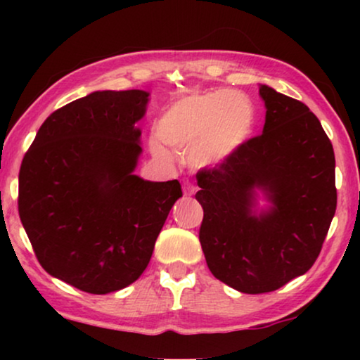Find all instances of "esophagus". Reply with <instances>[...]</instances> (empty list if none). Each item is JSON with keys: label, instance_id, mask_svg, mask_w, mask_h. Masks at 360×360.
Masks as SVG:
<instances>
[{"label": "esophagus", "instance_id": "34e87169", "mask_svg": "<svg viewBox=\"0 0 360 360\" xmlns=\"http://www.w3.org/2000/svg\"><path fill=\"white\" fill-rule=\"evenodd\" d=\"M195 191H196L195 186L191 185L190 181H185V184H184V195H185V196H191V195L195 193Z\"/></svg>", "mask_w": 360, "mask_h": 360}]
</instances>
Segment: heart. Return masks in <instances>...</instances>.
I'll use <instances>...</instances> for the list:
<instances>
[{
    "label": "heart",
    "mask_w": 360,
    "mask_h": 360,
    "mask_svg": "<svg viewBox=\"0 0 360 360\" xmlns=\"http://www.w3.org/2000/svg\"><path fill=\"white\" fill-rule=\"evenodd\" d=\"M257 122L254 103L234 90L191 93L167 108L157 124V136L176 150L190 152L198 169L224 164L250 139ZM157 155H165L152 142Z\"/></svg>",
    "instance_id": "obj_1"
}]
</instances>
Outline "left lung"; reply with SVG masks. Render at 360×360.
<instances>
[{
    "label": "left lung",
    "mask_w": 360,
    "mask_h": 360,
    "mask_svg": "<svg viewBox=\"0 0 360 360\" xmlns=\"http://www.w3.org/2000/svg\"><path fill=\"white\" fill-rule=\"evenodd\" d=\"M262 134L196 175L200 243L211 274L243 293L274 292L307 274L336 213V160L321 122L302 101L259 86ZM269 205L257 208L258 193Z\"/></svg>",
    "instance_id": "obj_1"
}]
</instances>
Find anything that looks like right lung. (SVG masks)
I'll return each mask as SVG.
<instances>
[{
	"label": "right lung",
	"mask_w": 360,
	"mask_h": 360,
	"mask_svg": "<svg viewBox=\"0 0 360 360\" xmlns=\"http://www.w3.org/2000/svg\"><path fill=\"white\" fill-rule=\"evenodd\" d=\"M149 91H93L53 111L19 170V218L47 274L93 295L144 272L179 180L134 174Z\"/></svg>",
	"instance_id": "obj_1"
}]
</instances>
